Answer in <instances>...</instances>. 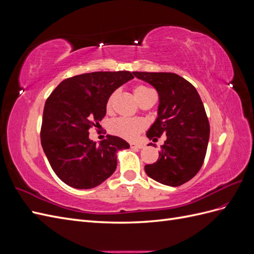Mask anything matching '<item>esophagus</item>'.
Segmentation results:
<instances>
[{
    "mask_svg": "<svg viewBox=\"0 0 254 254\" xmlns=\"http://www.w3.org/2000/svg\"><path fill=\"white\" fill-rule=\"evenodd\" d=\"M130 147H131V148H139V149H141V148L144 147V144L131 142V143H130Z\"/></svg>",
    "mask_w": 254,
    "mask_h": 254,
    "instance_id": "esophagus-1",
    "label": "esophagus"
}]
</instances>
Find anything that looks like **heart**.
Segmentation results:
<instances>
[{"instance_id":"b5f03b06","label":"heart","mask_w":254,"mask_h":254,"mask_svg":"<svg viewBox=\"0 0 254 254\" xmlns=\"http://www.w3.org/2000/svg\"><path fill=\"white\" fill-rule=\"evenodd\" d=\"M152 92L151 89L145 87V86H136L133 90V93L137 102L140 101L141 98L147 95L148 93ZM114 97V94H112L108 102H107V109H110L112 99ZM145 124L140 120H134V119H128V118H120L111 122L110 124V131L114 134L120 135L124 139L127 140H133L135 137L140 134V132L143 130Z\"/></svg>"}]
</instances>
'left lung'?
<instances>
[{
	"label": "left lung",
	"mask_w": 254,
	"mask_h": 254,
	"mask_svg": "<svg viewBox=\"0 0 254 254\" xmlns=\"http://www.w3.org/2000/svg\"><path fill=\"white\" fill-rule=\"evenodd\" d=\"M133 74L151 84L159 95L158 117L146 136L152 141L167 136L157 162L145 165V172L164 186L179 187L199 172L206 153L210 124L201 98L193 84L177 74Z\"/></svg>",
	"instance_id": "obj_1"
}]
</instances>
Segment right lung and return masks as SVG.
Instances as JSON below:
<instances>
[{"label":"right lung","mask_w":254,"mask_h":254,"mask_svg":"<svg viewBox=\"0 0 254 254\" xmlns=\"http://www.w3.org/2000/svg\"><path fill=\"white\" fill-rule=\"evenodd\" d=\"M133 79L129 71L93 72L60 82L44 105L41 145L58 178L74 189H93L114 173L118 152L130 145L108 135L98 145L89 129L103 120L113 92Z\"/></svg>","instance_id":"add662e5"}]
</instances>
